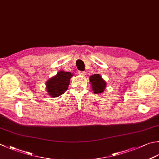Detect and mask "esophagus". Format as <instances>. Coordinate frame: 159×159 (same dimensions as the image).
Here are the masks:
<instances>
[{
  "instance_id": "1",
  "label": "esophagus",
  "mask_w": 159,
  "mask_h": 159,
  "mask_svg": "<svg viewBox=\"0 0 159 159\" xmlns=\"http://www.w3.org/2000/svg\"><path fill=\"white\" fill-rule=\"evenodd\" d=\"M78 74H79V75H82V76H85V75H86V72H85V71H79V72H78Z\"/></svg>"
}]
</instances>
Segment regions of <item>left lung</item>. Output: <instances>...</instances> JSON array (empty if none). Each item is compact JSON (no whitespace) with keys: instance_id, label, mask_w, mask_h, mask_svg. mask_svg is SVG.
I'll list each match as a JSON object with an SVG mask.
<instances>
[{"instance_id":"left-lung-1","label":"left lung","mask_w":159,"mask_h":159,"mask_svg":"<svg viewBox=\"0 0 159 159\" xmlns=\"http://www.w3.org/2000/svg\"><path fill=\"white\" fill-rule=\"evenodd\" d=\"M89 81L91 83L92 90L94 94H99L104 92L106 87V82L102 79L100 74H94L90 76Z\"/></svg>"}]
</instances>
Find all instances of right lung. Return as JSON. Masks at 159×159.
<instances>
[{
    "mask_svg": "<svg viewBox=\"0 0 159 159\" xmlns=\"http://www.w3.org/2000/svg\"><path fill=\"white\" fill-rule=\"evenodd\" d=\"M73 74L70 71H60L46 82V90L51 97L55 98L65 93L70 85Z\"/></svg>",
    "mask_w": 159,
    "mask_h": 159,
    "instance_id": "right-lung-1",
    "label": "right lung"
}]
</instances>
